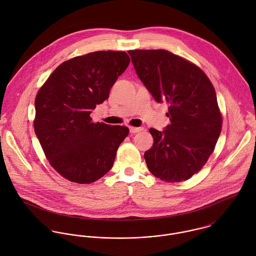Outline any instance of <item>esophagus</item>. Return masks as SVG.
<instances>
[{
    "instance_id": "obj_1",
    "label": "esophagus",
    "mask_w": 256,
    "mask_h": 256,
    "mask_svg": "<svg viewBox=\"0 0 256 256\" xmlns=\"http://www.w3.org/2000/svg\"><path fill=\"white\" fill-rule=\"evenodd\" d=\"M142 130H143V128H141V127H130V133H132V134L138 133Z\"/></svg>"
}]
</instances>
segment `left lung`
Returning <instances> with one entry per match:
<instances>
[{
  "label": "left lung",
  "mask_w": 256,
  "mask_h": 256,
  "mask_svg": "<svg viewBox=\"0 0 256 256\" xmlns=\"http://www.w3.org/2000/svg\"><path fill=\"white\" fill-rule=\"evenodd\" d=\"M133 66L156 102H166L170 120L164 131L150 129L152 146L145 152L148 170L166 182L187 180L213 152L222 130L215 88L205 73L174 53L131 50Z\"/></svg>",
  "instance_id": "obj_1"
}]
</instances>
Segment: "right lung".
Wrapping results in <instances>:
<instances>
[{"label":"right lung","mask_w":256,"mask_h":256,"mask_svg":"<svg viewBox=\"0 0 256 256\" xmlns=\"http://www.w3.org/2000/svg\"><path fill=\"white\" fill-rule=\"evenodd\" d=\"M130 63L123 51H96L56 68L37 92L34 131L50 164L72 182H94L111 170L125 126L92 122L96 104Z\"/></svg>","instance_id":"1"}]
</instances>
